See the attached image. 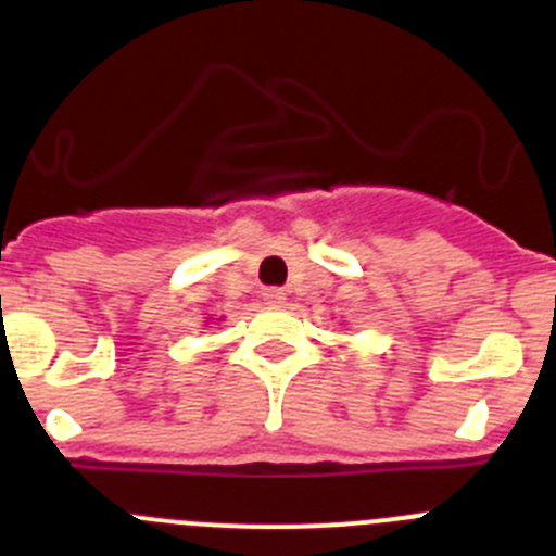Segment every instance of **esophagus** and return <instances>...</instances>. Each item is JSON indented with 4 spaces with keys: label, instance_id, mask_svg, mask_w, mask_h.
I'll use <instances>...</instances> for the list:
<instances>
[{
    "label": "esophagus",
    "instance_id": "34e87169",
    "mask_svg": "<svg viewBox=\"0 0 556 556\" xmlns=\"http://www.w3.org/2000/svg\"><path fill=\"white\" fill-rule=\"evenodd\" d=\"M262 298H264V303L275 305V308L287 303V292H283V289H264Z\"/></svg>",
    "mask_w": 556,
    "mask_h": 556
}]
</instances>
